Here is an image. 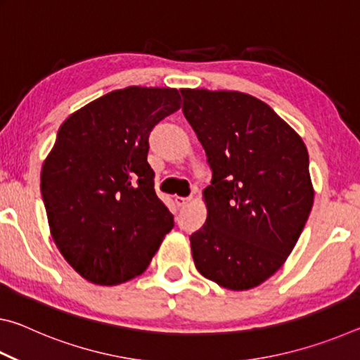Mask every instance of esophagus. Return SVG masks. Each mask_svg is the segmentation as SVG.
Listing matches in <instances>:
<instances>
[{
  "mask_svg": "<svg viewBox=\"0 0 360 360\" xmlns=\"http://www.w3.org/2000/svg\"><path fill=\"white\" fill-rule=\"evenodd\" d=\"M174 203L179 206V208H184L188 203H191V198H184V197H176L174 198Z\"/></svg>",
  "mask_w": 360,
  "mask_h": 360,
  "instance_id": "34e87169",
  "label": "esophagus"
}]
</instances>
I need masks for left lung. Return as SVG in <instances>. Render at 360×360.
I'll use <instances>...</instances> for the list:
<instances>
[{"mask_svg":"<svg viewBox=\"0 0 360 360\" xmlns=\"http://www.w3.org/2000/svg\"><path fill=\"white\" fill-rule=\"evenodd\" d=\"M182 112L208 157L203 227L191 235L206 279L230 290L257 288L284 265L313 208L300 135L252 95L181 89Z\"/></svg>","mask_w":360,"mask_h":360,"instance_id":"1","label":"left lung"}]
</instances>
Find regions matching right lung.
Wrapping results in <instances>:
<instances>
[{
    "label": "right lung",
    "mask_w": 360,
    "mask_h": 360,
    "mask_svg": "<svg viewBox=\"0 0 360 360\" xmlns=\"http://www.w3.org/2000/svg\"><path fill=\"white\" fill-rule=\"evenodd\" d=\"M179 108L176 89L130 85L90 101L58 129L41 193L58 251L89 283L139 276L173 229L154 188L148 138Z\"/></svg>",
    "instance_id": "right-lung-1"
}]
</instances>
